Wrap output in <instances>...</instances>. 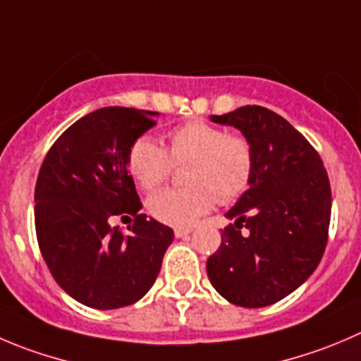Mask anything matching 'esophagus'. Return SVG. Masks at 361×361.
Wrapping results in <instances>:
<instances>
[{"instance_id":"obj_1","label":"esophagus","mask_w":361,"mask_h":361,"mask_svg":"<svg viewBox=\"0 0 361 361\" xmlns=\"http://www.w3.org/2000/svg\"><path fill=\"white\" fill-rule=\"evenodd\" d=\"M173 232H175V238H184V235L191 234V232H193V228H191V226H177Z\"/></svg>"}]
</instances>
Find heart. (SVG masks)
<instances>
[{"mask_svg":"<svg viewBox=\"0 0 361 361\" xmlns=\"http://www.w3.org/2000/svg\"><path fill=\"white\" fill-rule=\"evenodd\" d=\"M188 164V188L163 190L149 198L150 216L171 226H186L211 211L216 202L228 204L252 184L255 154L248 138L230 135L214 123L191 120L168 135V150L149 136L135 140L127 166L145 191L166 183L173 168Z\"/></svg>","mask_w":361,"mask_h":361,"instance_id":"b5f03b06","label":"heart"}]
</instances>
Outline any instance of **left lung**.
Listing matches in <instances>:
<instances>
[{
    "mask_svg": "<svg viewBox=\"0 0 361 361\" xmlns=\"http://www.w3.org/2000/svg\"><path fill=\"white\" fill-rule=\"evenodd\" d=\"M211 120L250 140L255 171L226 212L235 223L221 230V245L207 259L209 280L230 303L267 307L296 290L321 262L331 218L328 173L308 140L271 109L243 106Z\"/></svg>",
    "mask_w": 361,
    "mask_h": 361,
    "instance_id": "1",
    "label": "left lung"
}]
</instances>
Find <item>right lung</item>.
<instances>
[{
  "instance_id": "obj_1",
  "label": "right lung",
  "mask_w": 361,
  "mask_h": 361,
  "mask_svg": "<svg viewBox=\"0 0 361 361\" xmlns=\"http://www.w3.org/2000/svg\"><path fill=\"white\" fill-rule=\"evenodd\" d=\"M156 111L95 109L53 143L35 184L40 253L58 286L99 310L142 300L159 274L173 230L140 212L127 166L133 142L156 126ZM133 215L131 235L111 227Z\"/></svg>"
}]
</instances>
